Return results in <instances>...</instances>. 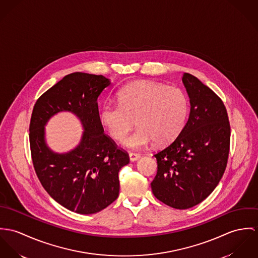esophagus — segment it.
<instances>
[{
  "mask_svg": "<svg viewBox=\"0 0 258 258\" xmlns=\"http://www.w3.org/2000/svg\"><path fill=\"white\" fill-rule=\"evenodd\" d=\"M140 158H141V154H139V153H134V152L130 153V159H131V161H137V160H139Z\"/></svg>",
  "mask_w": 258,
  "mask_h": 258,
  "instance_id": "34e87169",
  "label": "esophagus"
}]
</instances>
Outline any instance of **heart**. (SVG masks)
<instances>
[{
	"label": "heart",
	"mask_w": 258,
	"mask_h": 258,
	"mask_svg": "<svg viewBox=\"0 0 258 258\" xmlns=\"http://www.w3.org/2000/svg\"><path fill=\"white\" fill-rule=\"evenodd\" d=\"M190 111L187 94L180 88L153 81H138L118 92V103L102 106L99 118L108 135L120 142L137 119L139 128L123 142L143 149L156 142L172 143L183 131Z\"/></svg>",
	"instance_id": "heart-1"
}]
</instances>
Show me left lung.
<instances>
[{
  "mask_svg": "<svg viewBox=\"0 0 258 258\" xmlns=\"http://www.w3.org/2000/svg\"><path fill=\"white\" fill-rule=\"evenodd\" d=\"M190 115L181 134L154 154L157 173L153 195L165 205L185 210L205 200L217 187L228 163L230 125L221 98L195 76L184 73Z\"/></svg>",
  "mask_w": 258,
  "mask_h": 258,
  "instance_id": "obj_1",
  "label": "left lung"
}]
</instances>
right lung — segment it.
Here are the masks:
<instances>
[{"mask_svg": "<svg viewBox=\"0 0 258 258\" xmlns=\"http://www.w3.org/2000/svg\"><path fill=\"white\" fill-rule=\"evenodd\" d=\"M111 81L103 75H66L36 101L29 123V144L35 173L45 191L64 208L83 215L98 213L118 197V171L128 164L126 151L104 134L98 97ZM82 120L85 132L77 148L53 153L45 143L44 126L59 111Z\"/></svg>", "mask_w": 258, "mask_h": 258, "instance_id": "add662e5", "label": "right lung"}]
</instances>
